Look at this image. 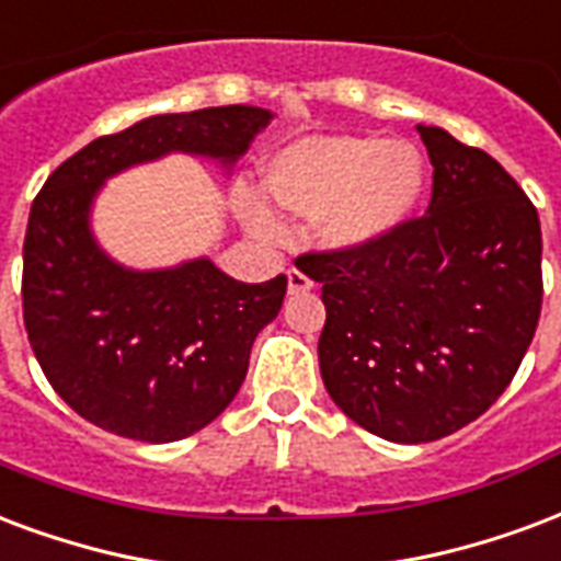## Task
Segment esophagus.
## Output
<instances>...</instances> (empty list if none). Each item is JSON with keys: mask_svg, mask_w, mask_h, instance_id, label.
<instances>
[{"mask_svg": "<svg viewBox=\"0 0 561 561\" xmlns=\"http://www.w3.org/2000/svg\"><path fill=\"white\" fill-rule=\"evenodd\" d=\"M314 288V282L302 273V270L291 267L288 270V291L291 294H302V291H312Z\"/></svg>", "mask_w": 561, "mask_h": 561, "instance_id": "esophagus-1", "label": "esophagus"}]
</instances>
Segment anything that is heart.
<instances>
[{
	"label": "heart",
	"instance_id": "obj_1",
	"mask_svg": "<svg viewBox=\"0 0 561 561\" xmlns=\"http://www.w3.org/2000/svg\"><path fill=\"white\" fill-rule=\"evenodd\" d=\"M425 184L416 145L359 133L306 136L264 165V193L288 214L314 217V238L330 252H359L398 234L416 217ZM243 217L270 231L259 202H247Z\"/></svg>",
	"mask_w": 561,
	"mask_h": 561
}]
</instances>
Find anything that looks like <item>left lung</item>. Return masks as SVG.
<instances>
[{
    "label": "left lung",
    "mask_w": 561,
    "mask_h": 561,
    "mask_svg": "<svg viewBox=\"0 0 561 561\" xmlns=\"http://www.w3.org/2000/svg\"><path fill=\"white\" fill-rule=\"evenodd\" d=\"M434 165L428 214L359 252L300 255L327 306V392L359 428L431 443L512 383L541 314V222L491 153L416 124Z\"/></svg>",
    "instance_id": "1"
}]
</instances>
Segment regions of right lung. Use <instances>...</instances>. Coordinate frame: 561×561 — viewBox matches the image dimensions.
Listing matches in <instances>:
<instances>
[{
  "label": "right lung",
  "mask_w": 561,
  "mask_h": 561,
  "mask_svg": "<svg viewBox=\"0 0 561 561\" xmlns=\"http://www.w3.org/2000/svg\"><path fill=\"white\" fill-rule=\"evenodd\" d=\"M273 122L261 106L165 112L101 136L47 178L23 243V321L37 363L91 425L172 443L210 425L238 396L255 335L288 279L247 282L202 255L133 270L94 238L91 210L110 178L190 153L226 172Z\"/></svg>",
  "instance_id": "right-lung-1"
}]
</instances>
